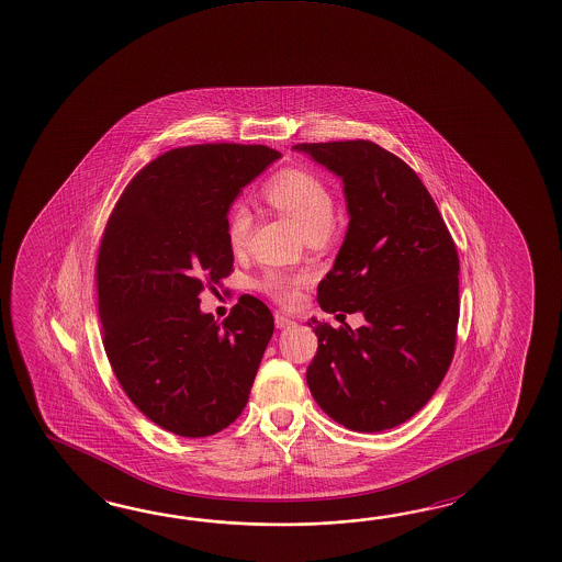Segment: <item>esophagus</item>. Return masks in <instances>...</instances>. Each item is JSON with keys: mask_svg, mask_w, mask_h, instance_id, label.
Wrapping results in <instances>:
<instances>
[{"mask_svg": "<svg viewBox=\"0 0 562 562\" xmlns=\"http://www.w3.org/2000/svg\"><path fill=\"white\" fill-rule=\"evenodd\" d=\"M274 323L278 328H288V326L294 325V321L288 318L286 314H282V312H276Z\"/></svg>", "mask_w": 562, "mask_h": 562, "instance_id": "34e87169", "label": "esophagus"}]
</instances>
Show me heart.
Wrapping results in <instances>:
<instances>
[{"label": "heart", "instance_id": "b5f03b06", "mask_svg": "<svg viewBox=\"0 0 562 562\" xmlns=\"http://www.w3.org/2000/svg\"><path fill=\"white\" fill-rule=\"evenodd\" d=\"M266 198L280 212L299 225L302 234H311L321 227H333L335 203L325 183L304 169H286L276 175L266 188ZM250 212L244 205L232 207L227 217V239L234 250H241L250 236ZM299 278L270 272L263 278L262 288L272 299L282 304H292L296 300Z\"/></svg>", "mask_w": 562, "mask_h": 562}]
</instances>
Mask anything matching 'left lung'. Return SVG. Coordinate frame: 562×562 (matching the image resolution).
I'll return each instance as SVG.
<instances>
[{
    "label": "left lung",
    "mask_w": 562,
    "mask_h": 562,
    "mask_svg": "<svg viewBox=\"0 0 562 562\" xmlns=\"http://www.w3.org/2000/svg\"><path fill=\"white\" fill-rule=\"evenodd\" d=\"M342 179L349 212L325 312H361L364 326H314L306 383L321 409L352 431L407 422L448 373L460 318V260L446 222L407 162L371 140L292 147ZM345 318V314H338Z\"/></svg>",
    "instance_id": "8db88e82"
}]
</instances>
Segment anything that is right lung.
Segmentation results:
<instances>
[{"mask_svg":"<svg viewBox=\"0 0 562 562\" xmlns=\"http://www.w3.org/2000/svg\"><path fill=\"white\" fill-rule=\"evenodd\" d=\"M280 157L227 143L167 150L109 217L97 263L104 350L138 412L175 436L222 431L250 397L274 316L241 296L217 325L200 292L232 272V203Z\"/></svg>","mask_w":562,"mask_h":562,"instance_id":"right-lung-1","label":"right lung"}]
</instances>
